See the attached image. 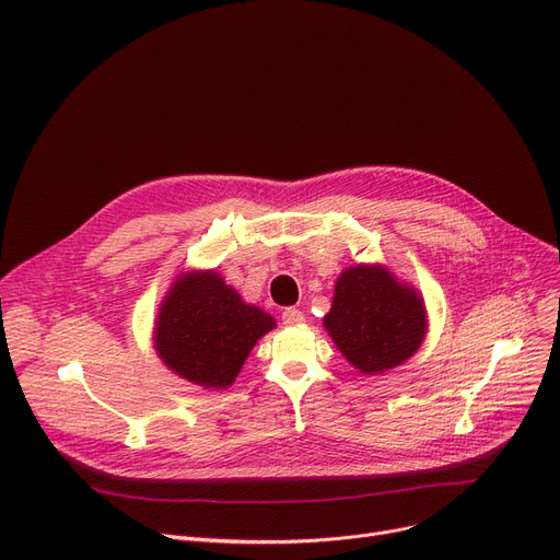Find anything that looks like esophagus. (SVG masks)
<instances>
[{
  "mask_svg": "<svg viewBox=\"0 0 560 560\" xmlns=\"http://www.w3.org/2000/svg\"><path fill=\"white\" fill-rule=\"evenodd\" d=\"M281 319H283V325H288V327H298V325H302L306 317H304V313L300 308H285L281 313Z\"/></svg>",
  "mask_w": 560,
  "mask_h": 560,
  "instance_id": "esophagus-1",
  "label": "esophagus"
}]
</instances>
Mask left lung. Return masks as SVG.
<instances>
[{
	"label": "left lung",
	"instance_id": "1",
	"mask_svg": "<svg viewBox=\"0 0 560 560\" xmlns=\"http://www.w3.org/2000/svg\"><path fill=\"white\" fill-rule=\"evenodd\" d=\"M325 329L361 374H381L408 361L427 334V308L416 288L384 265H354L336 281Z\"/></svg>",
	"mask_w": 560,
	"mask_h": 560
}]
</instances>
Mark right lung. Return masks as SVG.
Masks as SVG:
<instances>
[{"instance_id":"1","label":"right lung","mask_w":560,"mask_h":560,"mask_svg":"<svg viewBox=\"0 0 560 560\" xmlns=\"http://www.w3.org/2000/svg\"><path fill=\"white\" fill-rule=\"evenodd\" d=\"M275 317L245 304L218 272H186L165 295L154 347L161 361L201 388H226Z\"/></svg>"}]
</instances>
